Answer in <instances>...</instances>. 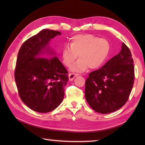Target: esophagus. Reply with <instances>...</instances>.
Wrapping results in <instances>:
<instances>
[{
  "label": "esophagus",
  "instance_id": "esophagus-1",
  "mask_svg": "<svg viewBox=\"0 0 145 145\" xmlns=\"http://www.w3.org/2000/svg\"><path fill=\"white\" fill-rule=\"evenodd\" d=\"M78 75V74H75V73H69L68 74V78H69V80L70 81H72L73 79H74V78L75 77H77Z\"/></svg>",
  "mask_w": 145,
  "mask_h": 145
}]
</instances>
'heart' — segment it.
<instances>
[{
	"label": "heart",
	"instance_id": "obj_1",
	"mask_svg": "<svg viewBox=\"0 0 145 145\" xmlns=\"http://www.w3.org/2000/svg\"><path fill=\"white\" fill-rule=\"evenodd\" d=\"M70 46L63 48V63L70 67L78 55L80 59L71 67V70L77 72H84L88 68L95 70L102 67L110 50V44L106 39L89 34L73 36L70 40Z\"/></svg>",
	"mask_w": 145,
	"mask_h": 145
}]
</instances>
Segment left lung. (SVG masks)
Wrapping results in <instances>:
<instances>
[{"mask_svg":"<svg viewBox=\"0 0 145 145\" xmlns=\"http://www.w3.org/2000/svg\"><path fill=\"white\" fill-rule=\"evenodd\" d=\"M133 63L131 51L122 43L118 54L89 73L86 80L85 97L94 111L108 114L125 104L134 84Z\"/></svg>","mask_w":145,"mask_h":145,"instance_id":"obj_1","label":"left lung"}]
</instances>
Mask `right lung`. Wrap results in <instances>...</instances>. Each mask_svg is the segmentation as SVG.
<instances>
[{"mask_svg": "<svg viewBox=\"0 0 145 145\" xmlns=\"http://www.w3.org/2000/svg\"><path fill=\"white\" fill-rule=\"evenodd\" d=\"M61 34L43 29L20 48L14 78L21 100L34 111H52L64 99L68 72L49 45L51 39Z\"/></svg>", "mask_w": 145, "mask_h": 145, "instance_id": "right-lung-1", "label": "right lung"}]
</instances>
